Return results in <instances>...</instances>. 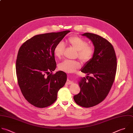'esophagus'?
Masks as SVG:
<instances>
[{"label": "esophagus", "instance_id": "obj_1", "mask_svg": "<svg viewBox=\"0 0 133 133\" xmlns=\"http://www.w3.org/2000/svg\"><path fill=\"white\" fill-rule=\"evenodd\" d=\"M72 81H71V80L68 79V80H67L66 83L67 84H72Z\"/></svg>", "mask_w": 133, "mask_h": 133}]
</instances>
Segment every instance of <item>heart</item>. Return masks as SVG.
<instances>
[{"label": "heart", "instance_id": "heart-1", "mask_svg": "<svg viewBox=\"0 0 133 133\" xmlns=\"http://www.w3.org/2000/svg\"><path fill=\"white\" fill-rule=\"evenodd\" d=\"M66 42L69 45L78 51V57L82 62L87 63L91 60L94 55L95 49L93 46L88 45L87 41L80 37L74 36L69 37ZM64 49L65 45L62 42L57 44L54 49L55 57L61 58L63 55ZM80 66V64L78 61L66 59L59 64L58 69L61 71L71 73L79 68Z\"/></svg>", "mask_w": 133, "mask_h": 133}]
</instances>
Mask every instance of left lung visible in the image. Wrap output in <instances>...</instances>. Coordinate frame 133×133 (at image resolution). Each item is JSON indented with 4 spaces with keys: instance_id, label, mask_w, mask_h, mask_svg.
I'll use <instances>...</instances> for the list:
<instances>
[{
    "instance_id": "8db88e82",
    "label": "left lung",
    "mask_w": 133,
    "mask_h": 133,
    "mask_svg": "<svg viewBox=\"0 0 133 133\" xmlns=\"http://www.w3.org/2000/svg\"><path fill=\"white\" fill-rule=\"evenodd\" d=\"M82 35L92 42L95 53L81 69L87 76L79 81L80 91L74 99L81 107L90 108L103 101L109 93L115 77L117 59L112 45L107 39L90 33Z\"/></svg>"
}]
</instances>
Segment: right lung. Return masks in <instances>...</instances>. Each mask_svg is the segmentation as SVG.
I'll return each mask as SVG.
<instances>
[{"instance_id": "obj_1", "label": "right lung", "mask_w": 133, "mask_h": 133, "mask_svg": "<svg viewBox=\"0 0 133 133\" xmlns=\"http://www.w3.org/2000/svg\"><path fill=\"white\" fill-rule=\"evenodd\" d=\"M70 32L35 35L19 50L16 66L18 84L24 98L35 107L52 105L57 99L58 90L66 82L67 75L64 71L54 74L50 72L56 68L54 48Z\"/></svg>"}]
</instances>
